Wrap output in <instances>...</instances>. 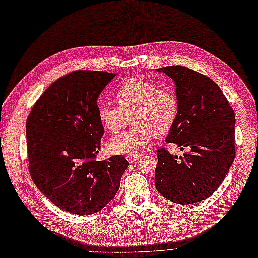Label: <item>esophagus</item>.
<instances>
[{"instance_id":"esophagus-1","label":"esophagus","mask_w":258,"mask_h":258,"mask_svg":"<svg viewBox=\"0 0 258 258\" xmlns=\"http://www.w3.org/2000/svg\"><path fill=\"white\" fill-rule=\"evenodd\" d=\"M140 157H141L140 154H130V155H127V161L130 163H134V162L140 160Z\"/></svg>"}]
</instances>
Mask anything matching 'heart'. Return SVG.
<instances>
[{
    "label": "heart",
    "instance_id": "heart-1",
    "mask_svg": "<svg viewBox=\"0 0 258 258\" xmlns=\"http://www.w3.org/2000/svg\"><path fill=\"white\" fill-rule=\"evenodd\" d=\"M118 105H101L97 117L110 133H118L132 117L131 128L112 137L108 148L113 153H140L157 135H165L173 127L179 115V98L168 87H159L144 77L124 80L115 91Z\"/></svg>",
    "mask_w": 258,
    "mask_h": 258
}]
</instances>
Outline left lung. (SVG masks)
I'll return each mask as SVG.
<instances>
[{
    "label": "left lung",
    "mask_w": 258,
    "mask_h": 258,
    "mask_svg": "<svg viewBox=\"0 0 258 258\" xmlns=\"http://www.w3.org/2000/svg\"><path fill=\"white\" fill-rule=\"evenodd\" d=\"M159 71L176 82L179 98L178 119L165 140L189 151L178 157L166 148L156 150L155 187L176 204L198 203L215 192L234 162L235 112L206 75L182 65Z\"/></svg>",
    "instance_id": "left-lung-1"
}]
</instances>
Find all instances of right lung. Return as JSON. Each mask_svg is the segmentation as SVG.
Instances as JSON below:
<instances>
[{
  "instance_id": "add662e5",
  "label": "right lung",
  "mask_w": 258,
  "mask_h": 258,
  "mask_svg": "<svg viewBox=\"0 0 258 258\" xmlns=\"http://www.w3.org/2000/svg\"><path fill=\"white\" fill-rule=\"evenodd\" d=\"M115 76L73 71L56 79L28 115V167L33 182L60 209L93 214L115 196L130 163L117 154L97 161L104 126L97 97Z\"/></svg>"
}]
</instances>
